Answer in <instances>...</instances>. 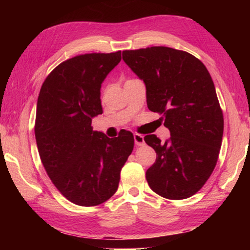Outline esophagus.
I'll use <instances>...</instances> for the list:
<instances>
[{"label":"esophagus","mask_w":250,"mask_h":250,"mask_svg":"<svg viewBox=\"0 0 250 250\" xmlns=\"http://www.w3.org/2000/svg\"><path fill=\"white\" fill-rule=\"evenodd\" d=\"M133 138H134V143H135V146H141L145 145V138H143V135L139 134V133H134Z\"/></svg>","instance_id":"esophagus-1"}]
</instances>
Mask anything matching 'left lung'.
Listing matches in <instances>:
<instances>
[{
	"mask_svg": "<svg viewBox=\"0 0 250 250\" xmlns=\"http://www.w3.org/2000/svg\"><path fill=\"white\" fill-rule=\"evenodd\" d=\"M122 58L145 83L147 108L171 133L164 143L155 134L145 137L156 153L147 184L168 200L191 197L213 173L223 139V111L208 70L189 53L164 46L125 50Z\"/></svg>",
	"mask_w": 250,
	"mask_h": 250,
	"instance_id": "left-lung-1",
	"label": "left lung"
}]
</instances>
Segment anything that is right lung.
<instances>
[{"mask_svg": "<svg viewBox=\"0 0 250 250\" xmlns=\"http://www.w3.org/2000/svg\"><path fill=\"white\" fill-rule=\"evenodd\" d=\"M120 61V50L78 55L59 64L42 84L37 149L53 184L76 205L96 206L109 200L133 150L130 131L110 139L91 126L92 118L103 113L101 83Z\"/></svg>", "mask_w": 250, "mask_h": 250, "instance_id": "right-lung-1", "label": "right lung"}]
</instances>
